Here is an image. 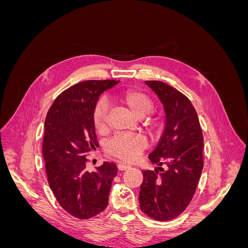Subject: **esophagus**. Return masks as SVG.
Listing matches in <instances>:
<instances>
[{"label": "esophagus", "instance_id": "esophagus-1", "mask_svg": "<svg viewBox=\"0 0 248 248\" xmlns=\"http://www.w3.org/2000/svg\"><path fill=\"white\" fill-rule=\"evenodd\" d=\"M118 169L120 170H125L130 169V166H129V164H126V163H119L118 164Z\"/></svg>", "mask_w": 248, "mask_h": 248}]
</instances>
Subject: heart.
<instances>
[{
	"label": "heart",
	"mask_w": 248,
	"mask_h": 248,
	"mask_svg": "<svg viewBox=\"0 0 248 248\" xmlns=\"http://www.w3.org/2000/svg\"><path fill=\"white\" fill-rule=\"evenodd\" d=\"M118 102L130 110L131 114L139 118L147 116L152 111L154 104L150 97L138 90H127L119 94L116 98ZM93 124L98 132H106L108 126V104L101 98L93 109ZM147 125L152 130L159 128V122L156 119H150ZM147 146V139L141 134H120L111 139L108 144V151L124 161L137 160L142 150Z\"/></svg>",
	"instance_id": "obj_1"
}]
</instances>
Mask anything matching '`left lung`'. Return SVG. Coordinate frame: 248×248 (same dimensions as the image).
Returning a JSON list of instances; mask_svg holds the SVG:
<instances>
[{
    "label": "left lung",
    "instance_id": "8db88e82",
    "mask_svg": "<svg viewBox=\"0 0 248 248\" xmlns=\"http://www.w3.org/2000/svg\"><path fill=\"white\" fill-rule=\"evenodd\" d=\"M146 84L158 96L166 111V126L158 145L149 155L154 170H142L140 210L151 218L170 220L189 205L202 175L204 139L196 109L187 97L159 80ZM166 164L167 168L161 166Z\"/></svg>",
    "mask_w": 248,
    "mask_h": 248
}]
</instances>
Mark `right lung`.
Masks as SVG:
<instances>
[{"instance_id":"obj_1","label":"right lung","mask_w":248,"mask_h":248,"mask_svg":"<svg viewBox=\"0 0 248 248\" xmlns=\"http://www.w3.org/2000/svg\"><path fill=\"white\" fill-rule=\"evenodd\" d=\"M119 80H86L60 94L44 123L42 154L50 189L65 211L88 219L108 207L111 182L118 172L104 161L96 170L86 168V155L98 147L93 109L99 96Z\"/></svg>"}]
</instances>
